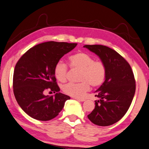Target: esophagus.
Wrapping results in <instances>:
<instances>
[{"instance_id": "34e87169", "label": "esophagus", "mask_w": 149, "mask_h": 149, "mask_svg": "<svg viewBox=\"0 0 149 149\" xmlns=\"http://www.w3.org/2000/svg\"><path fill=\"white\" fill-rule=\"evenodd\" d=\"M75 99L77 100L80 101V102H84V101H85V99H84V98H78V97H76V98H75Z\"/></svg>"}]
</instances>
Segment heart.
Wrapping results in <instances>:
<instances>
[{"label":"heart","mask_w":149,"mask_h":149,"mask_svg":"<svg viewBox=\"0 0 149 149\" xmlns=\"http://www.w3.org/2000/svg\"><path fill=\"white\" fill-rule=\"evenodd\" d=\"M69 65L71 68L80 69L79 83L69 82L64 85L63 89L67 95L80 97L90 88L100 86L104 82L107 76V67L104 62L94 60L93 56L88 53L79 52L69 56ZM54 76L58 80L65 82L67 78L68 67L65 63L58 61L54 68Z\"/></svg>","instance_id":"obj_1"}]
</instances>
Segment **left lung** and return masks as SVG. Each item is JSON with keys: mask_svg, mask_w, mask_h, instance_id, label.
<instances>
[{"mask_svg": "<svg viewBox=\"0 0 149 149\" xmlns=\"http://www.w3.org/2000/svg\"><path fill=\"white\" fill-rule=\"evenodd\" d=\"M99 56L107 67L104 82L95 91V109L87 117L95 125L106 127L126 114L135 92L134 74L129 63L118 52L100 45H84Z\"/></svg>", "mask_w": 149, "mask_h": 149, "instance_id": "8db88e82", "label": "left lung"}]
</instances>
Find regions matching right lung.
<instances>
[{
  "label": "right lung",
  "mask_w": 149,
  "mask_h": 149,
  "mask_svg": "<svg viewBox=\"0 0 149 149\" xmlns=\"http://www.w3.org/2000/svg\"><path fill=\"white\" fill-rule=\"evenodd\" d=\"M77 43L42 42L27 51L17 62L13 76V90L21 109L40 121L54 118L63 110L70 97L60 93L54 73L56 63L76 47ZM46 90L56 93L45 96Z\"/></svg>",
  "instance_id": "obj_1"
}]
</instances>
